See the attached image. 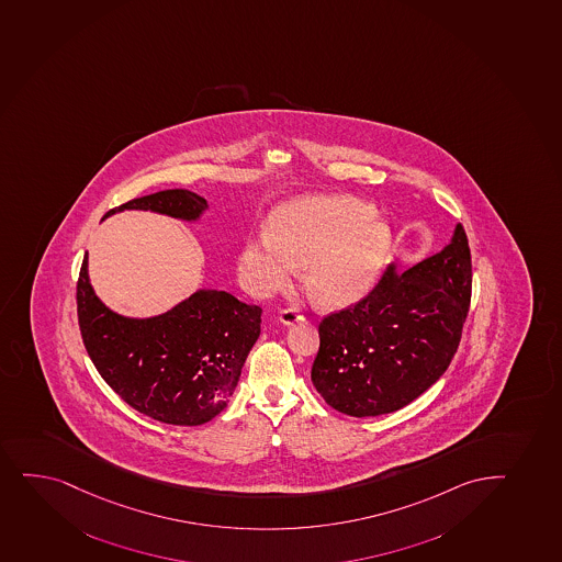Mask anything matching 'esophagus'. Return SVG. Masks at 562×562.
Wrapping results in <instances>:
<instances>
[{"label":"esophagus","mask_w":562,"mask_h":562,"mask_svg":"<svg viewBox=\"0 0 562 562\" xmlns=\"http://www.w3.org/2000/svg\"><path fill=\"white\" fill-rule=\"evenodd\" d=\"M304 322L303 310L291 306V308H284L280 312V323L284 325H295V323Z\"/></svg>","instance_id":"34e87169"}]
</instances>
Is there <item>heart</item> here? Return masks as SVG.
Instances as JSON below:
<instances>
[{
	"mask_svg": "<svg viewBox=\"0 0 562 562\" xmlns=\"http://www.w3.org/2000/svg\"><path fill=\"white\" fill-rule=\"evenodd\" d=\"M389 227L351 195L296 198L272 215L271 234L246 240L240 274L256 293L284 290L296 267L325 306H347L372 288L389 250Z\"/></svg>",
	"mask_w": 562,
	"mask_h": 562,
	"instance_id": "obj_1",
	"label": "heart"
}]
</instances>
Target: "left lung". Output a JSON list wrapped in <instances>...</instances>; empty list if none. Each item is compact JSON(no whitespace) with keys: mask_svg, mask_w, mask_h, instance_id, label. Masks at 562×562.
Wrapping results in <instances>:
<instances>
[{"mask_svg":"<svg viewBox=\"0 0 562 562\" xmlns=\"http://www.w3.org/2000/svg\"><path fill=\"white\" fill-rule=\"evenodd\" d=\"M473 266L465 229L407 271L386 267L359 303L319 323L312 383L349 416L402 409L447 372L471 304Z\"/></svg>","mask_w":562,"mask_h":562,"instance_id":"8db88e82","label":"left lung"}]
</instances>
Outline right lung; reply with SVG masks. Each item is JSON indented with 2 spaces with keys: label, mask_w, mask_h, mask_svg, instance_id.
<instances>
[{
  "label": "right lung",
  "mask_w": 562,
  "mask_h": 562,
  "mask_svg": "<svg viewBox=\"0 0 562 562\" xmlns=\"http://www.w3.org/2000/svg\"><path fill=\"white\" fill-rule=\"evenodd\" d=\"M205 207L194 192L170 189L134 198L104 216L149 209L194 221ZM76 310L83 346L110 389L139 413L177 426L209 423L226 407L261 323L256 304L205 290L162 316H117L89 285L88 254L76 284Z\"/></svg>",
  "instance_id": "add662e5"
}]
</instances>
